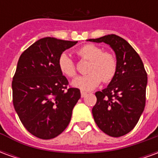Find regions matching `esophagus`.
I'll list each match as a JSON object with an SVG mask.
<instances>
[{"label":"esophagus","instance_id":"obj_1","mask_svg":"<svg viewBox=\"0 0 158 158\" xmlns=\"http://www.w3.org/2000/svg\"><path fill=\"white\" fill-rule=\"evenodd\" d=\"M86 96H87V93L85 92V91H81V97H85Z\"/></svg>","mask_w":158,"mask_h":158}]
</instances>
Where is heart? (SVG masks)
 Instances as JSON below:
<instances>
[{
    "label": "heart",
    "instance_id": "1",
    "mask_svg": "<svg viewBox=\"0 0 158 158\" xmlns=\"http://www.w3.org/2000/svg\"><path fill=\"white\" fill-rule=\"evenodd\" d=\"M77 54L82 59L89 61L88 74L80 76L72 82V85L83 91L92 90L99 85L102 80L107 83L113 79L117 73L118 62L113 53L104 52L102 48L91 44L81 46ZM58 67L62 74L69 78L76 75V67L72 58L67 53H62L58 58Z\"/></svg>",
    "mask_w": 158,
    "mask_h": 158
}]
</instances>
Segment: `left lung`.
I'll return each mask as SVG.
<instances>
[{"label": "left lung", "mask_w": 158, "mask_h": 158, "mask_svg": "<svg viewBox=\"0 0 158 158\" xmlns=\"http://www.w3.org/2000/svg\"><path fill=\"white\" fill-rule=\"evenodd\" d=\"M88 40L109 45L118 62L116 74L109 85L96 92L94 120L106 135H124L135 128L145 108L147 74L144 64L135 49L116 35Z\"/></svg>", "instance_id": "obj_1"}]
</instances>
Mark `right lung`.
Segmentation results:
<instances>
[{
	"label": "right lung",
	"mask_w": 158,
	"mask_h": 158,
	"mask_svg": "<svg viewBox=\"0 0 158 158\" xmlns=\"http://www.w3.org/2000/svg\"><path fill=\"white\" fill-rule=\"evenodd\" d=\"M77 42L45 37L19 57L12 83L13 106L25 129L40 139L64 131L80 98L79 89L68 88L58 67L60 55Z\"/></svg>",
	"instance_id": "obj_1"
}]
</instances>
